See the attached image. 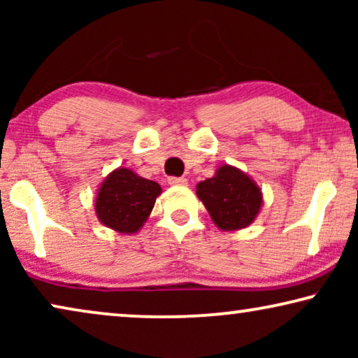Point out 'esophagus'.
<instances>
[{"instance_id": "esophagus-1", "label": "esophagus", "mask_w": 358, "mask_h": 358, "mask_svg": "<svg viewBox=\"0 0 358 358\" xmlns=\"http://www.w3.org/2000/svg\"><path fill=\"white\" fill-rule=\"evenodd\" d=\"M168 182L171 185H187V179L185 178H169Z\"/></svg>"}]
</instances>
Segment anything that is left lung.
Here are the masks:
<instances>
[{
    "instance_id": "obj_1",
    "label": "left lung",
    "mask_w": 358,
    "mask_h": 358,
    "mask_svg": "<svg viewBox=\"0 0 358 358\" xmlns=\"http://www.w3.org/2000/svg\"><path fill=\"white\" fill-rule=\"evenodd\" d=\"M197 197L222 231L251 224L262 207V192L254 179L234 166H220L213 178L197 184Z\"/></svg>"
}]
</instances>
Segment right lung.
<instances>
[{
	"instance_id": "1",
	"label": "right lung",
	"mask_w": 358,
	"mask_h": 358,
	"mask_svg": "<svg viewBox=\"0 0 358 358\" xmlns=\"http://www.w3.org/2000/svg\"><path fill=\"white\" fill-rule=\"evenodd\" d=\"M159 194L158 182L141 178L129 168H117L97 189L96 215L104 227L134 234L148 220Z\"/></svg>"
}]
</instances>
